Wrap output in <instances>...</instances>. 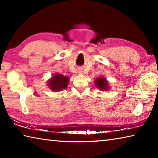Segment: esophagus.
I'll return each mask as SVG.
<instances>
[{"mask_svg":"<svg viewBox=\"0 0 158 158\" xmlns=\"http://www.w3.org/2000/svg\"><path fill=\"white\" fill-rule=\"evenodd\" d=\"M78 73H81V69H79V70H78Z\"/></svg>","mask_w":158,"mask_h":158,"instance_id":"1","label":"esophagus"}]
</instances>
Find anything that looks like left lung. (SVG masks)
<instances>
[{
  "mask_svg": "<svg viewBox=\"0 0 158 158\" xmlns=\"http://www.w3.org/2000/svg\"><path fill=\"white\" fill-rule=\"evenodd\" d=\"M95 86H97L98 89L102 90H104V91L108 90L109 89L108 81H106V79L105 78H103V77H99V78L95 79Z\"/></svg>",
  "mask_w": 158,
  "mask_h": 158,
  "instance_id": "obj_1",
  "label": "left lung"
}]
</instances>
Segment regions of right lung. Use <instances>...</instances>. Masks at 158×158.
I'll use <instances>...</instances> for the list:
<instances>
[{"label": "right lung", "instance_id": "1", "mask_svg": "<svg viewBox=\"0 0 158 158\" xmlns=\"http://www.w3.org/2000/svg\"><path fill=\"white\" fill-rule=\"evenodd\" d=\"M69 77L61 74H54L52 78L48 80L47 85L53 91H60L66 89L68 85Z\"/></svg>", "mask_w": 158, "mask_h": 158}]
</instances>
